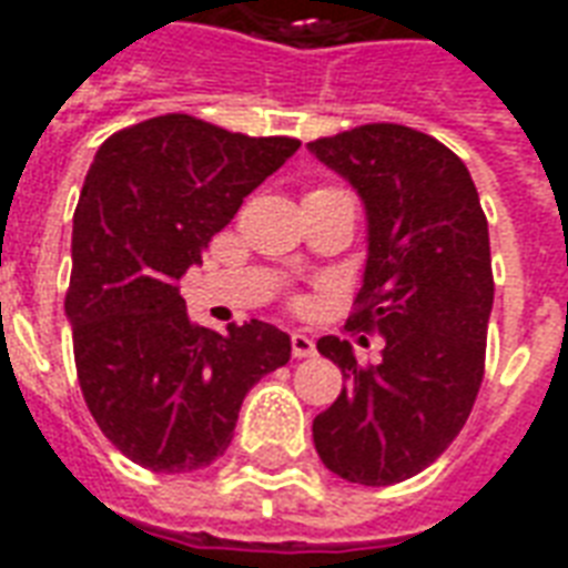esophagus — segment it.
Returning a JSON list of instances; mask_svg holds the SVG:
<instances>
[{"instance_id":"esophagus-1","label":"esophagus","mask_w":568,"mask_h":568,"mask_svg":"<svg viewBox=\"0 0 568 568\" xmlns=\"http://www.w3.org/2000/svg\"><path fill=\"white\" fill-rule=\"evenodd\" d=\"M292 355H295V358H313V355H316V339L310 337V334L295 331V334H292Z\"/></svg>"}]
</instances>
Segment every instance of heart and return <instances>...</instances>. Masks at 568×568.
I'll list each match as a JSON object with an SVG mask.
<instances>
[{
  "mask_svg": "<svg viewBox=\"0 0 568 568\" xmlns=\"http://www.w3.org/2000/svg\"><path fill=\"white\" fill-rule=\"evenodd\" d=\"M316 192H334V186H322V189H316ZM316 192H310V195H316Z\"/></svg>",
  "mask_w": 568,
  "mask_h": 568,
  "instance_id": "b5f03b06",
  "label": "heart"
}]
</instances>
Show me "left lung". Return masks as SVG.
Here are the masks:
<instances>
[{
  "mask_svg": "<svg viewBox=\"0 0 568 568\" xmlns=\"http://www.w3.org/2000/svg\"><path fill=\"white\" fill-rule=\"evenodd\" d=\"M310 150L367 207V267L346 327L385 337L379 364H358L348 339H318L346 385L316 415L313 443L339 478L397 485L452 445L485 379L494 306L485 210L464 162L409 125L367 123Z\"/></svg>",
  "mask_w": 568,
  "mask_h": 568,
  "instance_id": "obj_1",
  "label": "left lung"
}]
</instances>
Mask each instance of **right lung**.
<instances>
[{
    "label": "right lung",
    "mask_w": 568,
    "mask_h": 568,
    "mask_svg": "<svg viewBox=\"0 0 568 568\" xmlns=\"http://www.w3.org/2000/svg\"><path fill=\"white\" fill-rule=\"evenodd\" d=\"M189 113L113 132L92 159L71 231L65 316L92 418L129 460L192 473L229 448L246 390L292 358L280 327L195 325L180 276L288 155Z\"/></svg>",
    "instance_id": "right-lung-1"
}]
</instances>
